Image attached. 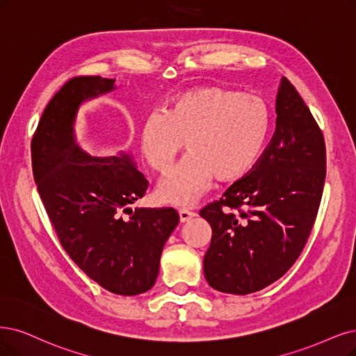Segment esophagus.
I'll return each mask as SVG.
<instances>
[{
    "label": "esophagus",
    "mask_w": 356,
    "mask_h": 356,
    "mask_svg": "<svg viewBox=\"0 0 356 356\" xmlns=\"http://www.w3.org/2000/svg\"><path fill=\"white\" fill-rule=\"evenodd\" d=\"M179 217H180V222H185L188 220H191L192 217H195V213L189 211L186 208H180L179 209Z\"/></svg>",
    "instance_id": "34e87169"
}]
</instances>
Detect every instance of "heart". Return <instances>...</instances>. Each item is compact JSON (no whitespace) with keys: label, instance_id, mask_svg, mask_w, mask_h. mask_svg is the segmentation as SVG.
I'll return each instance as SVG.
<instances>
[{"label":"heart","instance_id":"heart-1","mask_svg":"<svg viewBox=\"0 0 356 356\" xmlns=\"http://www.w3.org/2000/svg\"><path fill=\"white\" fill-rule=\"evenodd\" d=\"M271 129L267 102L222 85H202L176 97L165 114L148 115L139 126V147L156 173H167L186 145L189 154L161 180L163 202L188 205L213 177L236 181L258 163Z\"/></svg>","mask_w":356,"mask_h":356}]
</instances>
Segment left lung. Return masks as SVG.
<instances>
[{
    "label": "left lung",
    "instance_id": "8db88e82",
    "mask_svg": "<svg viewBox=\"0 0 356 356\" xmlns=\"http://www.w3.org/2000/svg\"><path fill=\"white\" fill-rule=\"evenodd\" d=\"M275 113V131L255 167L200 211L213 229L205 279L218 292L248 295L279 280L317 218L325 180L323 131L286 77ZM225 206L236 211L222 212Z\"/></svg>",
    "mask_w": 356,
    "mask_h": 356
}]
</instances>
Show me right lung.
I'll return each mask as SVG.
<instances>
[{"instance_id": "obj_1", "label": "right lung", "mask_w": 356, "mask_h": 356, "mask_svg": "<svg viewBox=\"0 0 356 356\" xmlns=\"http://www.w3.org/2000/svg\"><path fill=\"white\" fill-rule=\"evenodd\" d=\"M114 79L77 76L48 102L32 139L38 192L64 251L108 292L134 296L154 286L168 236L179 225L173 208H136L148 180L130 155L90 156L76 143L81 104L114 89ZM124 213H129L126 219Z\"/></svg>"}]
</instances>
